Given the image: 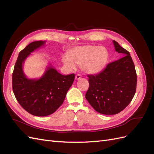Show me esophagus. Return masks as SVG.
Returning a JSON list of instances; mask_svg holds the SVG:
<instances>
[{
	"label": "esophagus",
	"instance_id": "obj_1",
	"mask_svg": "<svg viewBox=\"0 0 154 154\" xmlns=\"http://www.w3.org/2000/svg\"><path fill=\"white\" fill-rule=\"evenodd\" d=\"M82 78V75L81 74H77L75 76V79L76 80H79V79H80Z\"/></svg>",
	"mask_w": 154,
	"mask_h": 154
}]
</instances>
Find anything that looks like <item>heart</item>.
<instances>
[{
	"mask_svg": "<svg viewBox=\"0 0 154 154\" xmlns=\"http://www.w3.org/2000/svg\"><path fill=\"white\" fill-rule=\"evenodd\" d=\"M109 58V52L104 47L80 46L69 50L66 57L62 58L63 65L69 69L81 66L83 71L95 74L103 71Z\"/></svg>",
	"mask_w": 154,
	"mask_h": 154,
	"instance_id": "b5f03b06",
	"label": "heart"
}]
</instances>
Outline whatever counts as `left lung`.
Here are the masks:
<instances>
[{
    "instance_id": "1",
    "label": "left lung",
    "mask_w": 154,
    "mask_h": 154,
    "mask_svg": "<svg viewBox=\"0 0 154 154\" xmlns=\"http://www.w3.org/2000/svg\"><path fill=\"white\" fill-rule=\"evenodd\" d=\"M119 59L107 64L100 73L88 75L89 87L85 97L97 112L106 115L119 113L131 102L137 86L134 63L127 50L113 41Z\"/></svg>"
}]
</instances>
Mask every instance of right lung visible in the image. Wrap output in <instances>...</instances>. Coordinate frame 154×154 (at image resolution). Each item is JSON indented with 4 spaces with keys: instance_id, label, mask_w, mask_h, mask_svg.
Listing matches in <instances>:
<instances>
[{
    "instance_id": "right-lung-1",
    "label": "right lung",
    "mask_w": 154,
    "mask_h": 154,
    "mask_svg": "<svg viewBox=\"0 0 154 154\" xmlns=\"http://www.w3.org/2000/svg\"><path fill=\"white\" fill-rule=\"evenodd\" d=\"M45 42L30 43L18 54L12 74V88L17 100L27 112L35 116L54 113L62 105L75 74L62 75L49 67L39 80H29L22 71V63L34 50Z\"/></svg>"
}]
</instances>
